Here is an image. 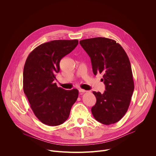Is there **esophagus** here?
<instances>
[{"label":"esophagus","instance_id":"34e87169","mask_svg":"<svg viewBox=\"0 0 156 156\" xmlns=\"http://www.w3.org/2000/svg\"><path fill=\"white\" fill-rule=\"evenodd\" d=\"M79 92H80V93H85V92H87V91L83 90V89L80 88V89H79Z\"/></svg>","mask_w":156,"mask_h":156}]
</instances>
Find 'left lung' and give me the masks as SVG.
<instances>
[{"label":"left lung","instance_id":"left-lung-1","mask_svg":"<svg viewBox=\"0 0 156 156\" xmlns=\"http://www.w3.org/2000/svg\"><path fill=\"white\" fill-rule=\"evenodd\" d=\"M90 56L93 73L104 74L105 91H93L96 103L91 108L94 119L104 125L119 122L126 114L134 91L131 64L123 48L115 41L94 37L80 41Z\"/></svg>","mask_w":156,"mask_h":156}]
</instances>
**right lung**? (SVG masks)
Listing matches in <instances>:
<instances>
[{
    "mask_svg": "<svg viewBox=\"0 0 156 156\" xmlns=\"http://www.w3.org/2000/svg\"><path fill=\"white\" fill-rule=\"evenodd\" d=\"M78 41L54 40L41 44L28 55L23 69V91L36 117L44 124L57 126L69 117L78 90H65L54 80L59 63L78 45Z\"/></svg>",
    "mask_w": 156,
    "mask_h": 156,
    "instance_id": "add662e5",
    "label": "right lung"
}]
</instances>
